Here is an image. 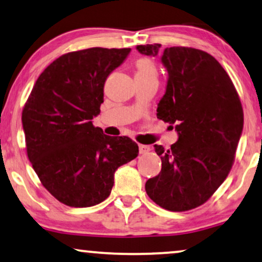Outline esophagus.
Returning a JSON list of instances; mask_svg holds the SVG:
<instances>
[{
	"label": "esophagus",
	"mask_w": 262,
	"mask_h": 262,
	"mask_svg": "<svg viewBox=\"0 0 262 262\" xmlns=\"http://www.w3.org/2000/svg\"><path fill=\"white\" fill-rule=\"evenodd\" d=\"M150 150V147L147 145H139V152L141 154H146Z\"/></svg>",
	"instance_id": "34e87169"
}]
</instances>
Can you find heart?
<instances>
[{
    "label": "heart",
    "mask_w": 262,
    "mask_h": 262,
    "mask_svg": "<svg viewBox=\"0 0 262 262\" xmlns=\"http://www.w3.org/2000/svg\"><path fill=\"white\" fill-rule=\"evenodd\" d=\"M136 73L135 78L140 79H157L158 80V69L153 60L148 58H141L135 64Z\"/></svg>",
    "instance_id": "obj_1"
}]
</instances>
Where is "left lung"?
<instances>
[{"instance_id":"8db88e82","label":"left lung","mask_w":262,"mask_h":262,"mask_svg":"<svg viewBox=\"0 0 262 262\" xmlns=\"http://www.w3.org/2000/svg\"><path fill=\"white\" fill-rule=\"evenodd\" d=\"M160 43L139 45L156 57ZM161 61L168 72L159 120L176 124L178 141L154 145L161 171L146 182L154 203L169 211L204 204L229 174L243 129V109L230 77L211 54L192 47H167Z\"/></svg>"}]
</instances>
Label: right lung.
Wrapping results in <instances>:
<instances>
[{
	"instance_id": "add662e5",
	"label": "right lung",
	"mask_w": 262,
	"mask_h": 262,
	"mask_svg": "<svg viewBox=\"0 0 262 262\" xmlns=\"http://www.w3.org/2000/svg\"><path fill=\"white\" fill-rule=\"evenodd\" d=\"M130 49L69 52L43 70L22 110L26 149L43 187L60 203L88 208L109 197L114 173L138 157L128 136L95 127L108 76Z\"/></svg>"
}]
</instances>
